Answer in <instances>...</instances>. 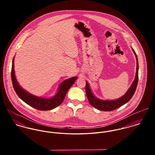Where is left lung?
<instances>
[{
    "label": "left lung",
    "instance_id": "1",
    "mask_svg": "<svg viewBox=\"0 0 155 155\" xmlns=\"http://www.w3.org/2000/svg\"><path fill=\"white\" fill-rule=\"evenodd\" d=\"M133 52L136 57L137 61V70L135 79L133 81V84L131 87L128 90V91L120 98L114 100H102L99 98L95 97L92 94L91 89H90L89 85L87 81H86V86H85V91L86 94L87 95V98L88 100L89 103L90 104L94 107L102 111L113 110L119 108L124 104L128 103L133 97V95L134 94L135 90L137 88L138 81V62L137 54L135 51L133 49Z\"/></svg>",
    "mask_w": 155,
    "mask_h": 155
}]
</instances>
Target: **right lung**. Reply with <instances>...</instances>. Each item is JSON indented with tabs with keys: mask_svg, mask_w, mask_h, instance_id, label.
<instances>
[{
	"mask_svg": "<svg viewBox=\"0 0 155 155\" xmlns=\"http://www.w3.org/2000/svg\"><path fill=\"white\" fill-rule=\"evenodd\" d=\"M14 58L12 60L11 70V79L13 87L18 96L28 105L40 110H50L60 105L66 95L68 90L73 85L78 77L69 78L64 81L60 85L56 95L51 98H44L35 96L22 89L18 84L14 72Z\"/></svg>",
	"mask_w": 155,
	"mask_h": 155,
	"instance_id": "1",
	"label": "right lung"
}]
</instances>
